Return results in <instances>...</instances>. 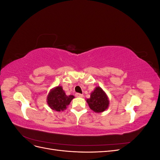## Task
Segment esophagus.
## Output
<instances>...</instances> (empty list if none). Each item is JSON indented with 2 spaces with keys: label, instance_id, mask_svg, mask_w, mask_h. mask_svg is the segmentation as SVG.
<instances>
[{
  "label": "esophagus",
  "instance_id": "esophagus-1",
  "mask_svg": "<svg viewBox=\"0 0 160 160\" xmlns=\"http://www.w3.org/2000/svg\"><path fill=\"white\" fill-rule=\"evenodd\" d=\"M75 96L77 97V98H83V94H81V93H77L75 94Z\"/></svg>",
  "mask_w": 160,
  "mask_h": 160
}]
</instances>
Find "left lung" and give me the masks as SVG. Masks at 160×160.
<instances>
[{
	"label": "left lung",
	"instance_id": "left-lung-1",
	"mask_svg": "<svg viewBox=\"0 0 160 160\" xmlns=\"http://www.w3.org/2000/svg\"><path fill=\"white\" fill-rule=\"evenodd\" d=\"M91 109L96 113L103 112L109 107V101L107 95L100 87H97L92 92L89 99H87Z\"/></svg>",
	"mask_w": 160,
	"mask_h": 160
}]
</instances>
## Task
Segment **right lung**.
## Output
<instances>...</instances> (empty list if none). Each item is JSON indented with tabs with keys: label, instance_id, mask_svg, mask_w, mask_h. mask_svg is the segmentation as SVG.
I'll return each mask as SVG.
<instances>
[{
	"label": "right lung",
	"instance_id": "1",
	"mask_svg": "<svg viewBox=\"0 0 160 160\" xmlns=\"http://www.w3.org/2000/svg\"><path fill=\"white\" fill-rule=\"evenodd\" d=\"M73 95L67 96L61 86H58L51 89L47 96V103L49 107L55 111H63L69 105Z\"/></svg>",
	"mask_w": 160,
	"mask_h": 160
}]
</instances>
